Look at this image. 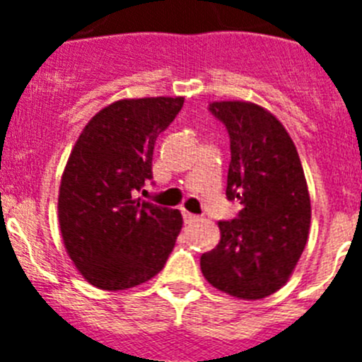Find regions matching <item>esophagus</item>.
I'll list each match as a JSON object with an SVG mask.
<instances>
[{
    "label": "esophagus",
    "mask_w": 362,
    "mask_h": 362,
    "mask_svg": "<svg viewBox=\"0 0 362 362\" xmlns=\"http://www.w3.org/2000/svg\"><path fill=\"white\" fill-rule=\"evenodd\" d=\"M183 219H185V223H187V225H190V223H196V221L199 219V217H197L196 214H190V212H187V210H185V212H183Z\"/></svg>",
    "instance_id": "esophagus-1"
}]
</instances>
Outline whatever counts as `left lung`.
<instances>
[{
	"mask_svg": "<svg viewBox=\"0 0 362 362\" xmlns=\"http://www.w3.org/2000/svg\"><path fill=\"white\" fill-rule=\"evenodd\" d=\"M210 112L230 136L226 197L238 219L219 221L221 239L201 255L214 288L246 300L283 288L310 232L308 185L292 137L279 119L250 101H212Z\"/></svg>",
	"mask_w": 362,
	"mask_h": 362,
	"instance_id": "obj_1",
	"label": "left lung"
}]
</instances>
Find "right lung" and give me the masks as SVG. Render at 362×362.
Masks as SVG:
<instances>
[{
  "mask_svg": "<svg viewBox=\"0 0 362 362\" xmlns=\"http://www.w3.org/2000/svg\"><path fill=\"white\" fill-rule=\"evenodd\" d=\"M185 103L177 98L119 99L92 117L74 145L57 196L63 245L83 279L127 290L158 276L183 217L134 192L152 179L153 145Z\"/></svg>",
  "mask_w": 362,
  "mask_h": 362,
  "instance_id": "obj_1",
  "label": "right lung"
}]
</instances>
